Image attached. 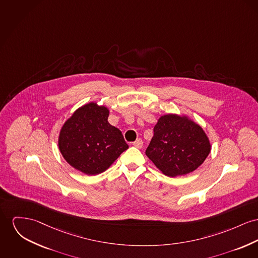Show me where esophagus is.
Instances as JSON below:
<instances>
[{
    "label": "esophagus",
    "instance_id": "obj_1",
    "mask_svg": "<svg viewBox=\"0 0 258 258\" xmlns=\"http://www.w3.org/2000/svg\"><path fill=\"white\" fill-rule=\"evenodd\" d=\"M133 146L136 147L137 149H141V148L143 147V141H142V139H137V140L133 143Z\"/></svg>",
    "mask_w": 258,
    "mask_h": 258
}]
</instances>
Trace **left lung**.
<instances>
[{"mask_svg": "<svg viewBox=\"0 0 258 258\" xmlns=\"http://www.w3.org/2000/svg\"><path fill=\"white\" fill-rule=\"evenodd\" d=\"M211 151L203 127L186 114L161 115L154 128L146 155L166 176L189 174L199 168Z\"/></svg>", "mask_w": 258, "mask_h": 258, "instance_id": "8db88e82", "label": "left lung"}]
</instances>
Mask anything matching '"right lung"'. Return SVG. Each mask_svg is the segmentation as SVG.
<instances>
[{"label":"right lung","instance_id":"1","mask_svg":"<svg viewBox=\"0 0 258 258\" xmlns=\"http://www.w3.org/2000/svg\"><path fill=\"white\" fill-rule=\"evenodd\" d=\"M106 105L78 107L60 128L58 150L70 166L86 175L105 171L129 147L120 130L107 121Z\"/></svg>","mask_w":258,"mask_h":258}]
</instances>
